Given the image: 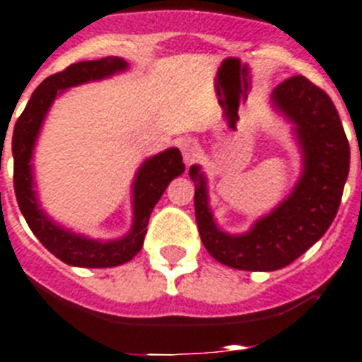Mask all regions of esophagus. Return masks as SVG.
<instances>
[{"instance_id": "1", "label": "esophagus", "mask_w": 362, "mask_h": 362, "mask_svg": "<svg viewBox=\"0 0 362 362\" xmlns=\"http://www.w3.org/2000/svg\"><path fill=\"white\" fill-rule=\"evenodd\" d=\"M180 151H182V156H184L185 163H191L197 160L200 153V147L197 140L193 138H182L180 140Z\"/></svg>"}]
</instances>
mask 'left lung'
Wrapping results in <instances>:
<instances>
[{
  "label": "left lung",
  "instance_id": "left-lung-1",
  "mask_svg": "<svg viewBox=\"0 0 362 362\" xmlns=\"http://www.w3.org/2000/svg\"><path fill=\"white\" fill-rule=\"evenodd\" d=\"M272 100L295 124L304 171L293 193L250 233L228 235L216 228L207 207L206 178L199 165L189 169L204 246L215 260L244 272H275L306 253L332 226L350 171V144L325 90L298 74L279 83Z\"/></svg>",
  "mask_w": 362,
  "mask_h": 362
}]
</instances>
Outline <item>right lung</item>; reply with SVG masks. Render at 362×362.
I'll return each mask as SVG.
<instances>
[{
  "mask_svg": "<svg viewBox=\"0 0 362 362\" xmlns=\"http://www.w3.org/2000/svg\"><path fill=\"white\" fill-rule=\"evenodd\" d=\"M125 67H127V62L115 56L69 65L67 69L45 78L40 83L14 125L12 155H14V191L18 206L37 240L42 242L52 255L69 266L112 268V266L129 262L142 250L153 207L156 206L169 182L175 177H180L185 169L178 149L163 151L144 163L134 180L133 228H131V233L125 235L120 240L96 242L65 231L54 222H50L37 206L36 194L33 191L30 158H33L34 142L40 133L43 118L49 111L50 103L54 102L58 90L80 86L86 81L102 80L115 72L124 71Z\"/></svg>",
  "mask_w": 362,
  "mask_h": 362,
  "instance_id": "right-lung-1",
  "label": "right lung"
}]
</instances>
